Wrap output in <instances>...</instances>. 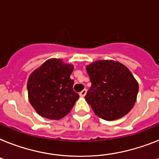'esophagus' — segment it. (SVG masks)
Instances as JSON below:
<instances>
[{"label": "esophagus", "instance_id": "1", "mask_svg": "<svg viewBox=\"0 0 159 159\" xmlns=\"http://www.w3.org/2000/svg\"><path fill=\"white\" fill-rule=\"evenodd\" d=\"M86 93H87V89H84L80 93V97H84V96L86 95Z\"/></svg>", "mask_w": 159, "mask_h": 159}]
</instances>
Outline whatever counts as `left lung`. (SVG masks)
I'll use <instances>...</instances> for the list:
<instances>
[{
	"mask_svg": "<svg viewBox=\"0 0 159 159\" xmlns=\"http://www.w3.org/2000/svg\"><path fill=\"white\" fill-rule=\"evenodd\" d=\"M92 85L85 96L96 115L115 120L127 115L134 106L138 84L123 64L101 60L87 66Z\"/></svg>",
	"mask_w": 159,
	"mask_h": 159,
	"instance_id": "8db88e82",
	"label": "left lung"
}]
</instances>
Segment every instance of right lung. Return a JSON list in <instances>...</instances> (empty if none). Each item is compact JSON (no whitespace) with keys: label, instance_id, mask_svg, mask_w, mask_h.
I'll list each match as a JSON object with an SVG mask.
<instances>
[{"label":"right lung","instance_id":"right-lung-1","mask_svg":"<svg viewBox=\"0 0 159 159\" xmlns=\"http://www.w3.org/2000/svg\"><path fill=\"white\" fill-rule=\"evenodd\" d=\"M73 66L49 59L32 72L27 82L28 98L35 111L49 119H60L73 108L80 96L70 78Z\"/></svg>","mask_w":159,"mask_h":159}]
</instances>
